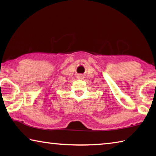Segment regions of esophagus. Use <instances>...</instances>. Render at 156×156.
<instances>
[{
  "label": "esophagus",
  "mask_w": 156,
  "mask_h": 156,
  "mask_svg": "<svg viewBox=\"0 0 156 156\" xmlns=\"http://www.w3.org/2000/svg\"><path fill=\"white\" fill-rule=\"evenodd\" d=\"M78 78H81L82 76H78Z\"/></svg>",
  "instance_id": "esophagus-1"
}]
</instances>
